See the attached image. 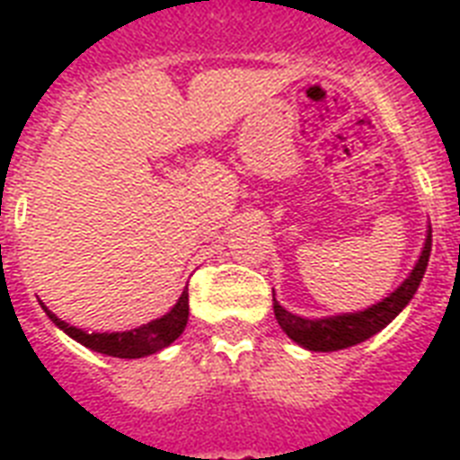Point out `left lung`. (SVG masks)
<instances>
[{
    "instance_id": "8db88e82",
    "label": "left lung",
    "mask_w": 460,
    "mask_h": 460,
    "mask_svg": "<svg viewBox=\"0 0 460 460\" xmlns=\"http://www.w3.org/2000/svg\"><path fill=\"white\" fill-rule=\"evenodd\" d=\"M429 251H432V231L428 234L422 255L418 260V265L413 267V272L389 298H385L377 305L367 307L363 313L350 314H336V317H327V320H305L298 314H291L288 310L274 301V317L279 322V327L287 332L296 343H301L303 349L310 350H341L349 346L370 339L372 334H377L379 329H385L396 314L408 305V301L413 298L422 281V274L428 270Z\"/></svg>"
}]
</instances>
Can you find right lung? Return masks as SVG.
Masks as SVG:
<instances>
[{"instance_id": "right-lung-1", "label": "right lung", "mask_w": 460, "mask_h": 460, "mask_svg": "<svg viewBox=\"0 0 460 460\" xmlns=\"http://www.w3.org/2000/svg\"><path fill=\"white\" fill-rule=\"evenodd\" d=\"M45 307V305H42ZM47 317L57 324L59 329H64L71 339H75L83 346H88L90 350H97V353H104V356L114 358H143L150 356L155 350L166 349L169 343L176 341L181 336V332L186 329L188 322V288L181 294L179 303L155 322H147L143 327L131 329V332H111V334H88L83 329H75L71 324H66L64 320H59L57 314H52L45 307Z\"/></svg>"}]
</instances>
